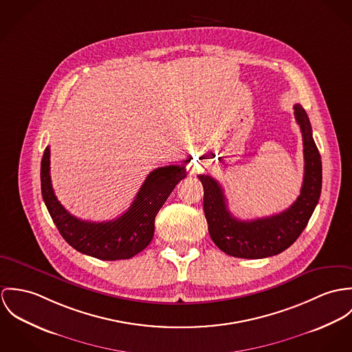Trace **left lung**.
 <instances>
[{"label":"left lung","mask_w":352,"mask_h":352,"mask_svg":"<svg viewBox=\"0 0 352 352\" xmlns=\"http://www.w3.org/2000/svg\"><path fill=\"white\" fill-rule=\"evenodd\" d=\"M294 116L302 132L305 171L300 195L283 212L255 220H239L231 214L220 184L209 175H198L204 186V212L213 243L226 254L262 259L289 248L305 230L318 202L322 182L321 157L313 140L312 126L300 104Z\"/></svg>","instance_id":"left-lung-1"}]
</instances>
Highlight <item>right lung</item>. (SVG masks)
Masks as SVG:
<instances>
[{
	"label": "right lung",
	"mask_w": 352,
	"mask_h": 352,
	"mask_svg": "<svg viewBox=\"0 0 352 352\" xmlns=\"http://www.w3.org/2000/svg\"><path fill=\"white\" fill-rule=\"evenodd\" d=\"M185 177V166L157 167L125 213L115 220L93 223L70 214L58 201L51 185L50 147L44 150L40 167L41 195L58 231L73 248L101 261L129 259L143 251L154 237L159 209Z\"/></svg>",
	"instance_id": "1"
}]
</instances>
